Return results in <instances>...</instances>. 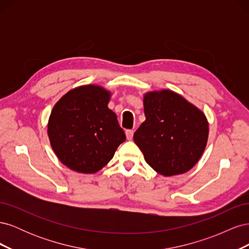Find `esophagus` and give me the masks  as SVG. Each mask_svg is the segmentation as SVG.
Instances as JSON below:
<instances>
[{
    "label": "esophagus",
    "instance_id": "esophagus-1",
    "mask_svg": "<svg viewBox=\"0 0 249 249\" xmlns=\"http://www.w3.org/2000/svg\"><path fill=\"white\" fill-rule=\"evenodd\" d=\"M125 135H126V139L127 140H132L133 135H134V131L133 130H126L125 131Z\"/></svg>",
    "mask_w": 249,
    "mask_h": 249
}]
</instances>
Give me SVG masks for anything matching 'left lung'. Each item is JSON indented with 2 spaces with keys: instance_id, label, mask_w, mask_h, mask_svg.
Instances as JSON below:
<instances>
[{
  "instance_id": "8db88e82",
  "label": "left lung",
  "mask_w": 249,
  "mask_h": 249,
  "mask_svg": "<svg viewBox=\"0 0 249 249\" xmlns=\"http://www.w3.org/2000/svg\"><path fill=\"white\" fill-rule=\"evenodd\" d=\"M143 106L146 119L135 132L134 141L146 163L164 177L189 171L207 146L205 113L169 89L146 92Z\"/></svg>"
}]
</instances>
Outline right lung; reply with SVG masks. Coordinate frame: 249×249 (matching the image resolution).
<instances>
[{
  "instance_id": "1",
  "label": "right lung",
  "mask_w": 249,
  "mask_h": 249,
  "mask_svg": "<svg viewBox=\"0 0 249 249\" xmlns=\"http://www.w3.org/2000/svg\"><path fill=\"white\" fill-rule=\"evenodd\" d=\"M111 92L99 85L70 90L53 108L48 136L57 158L79 173H95L125 141L117 116L108 108Z\"/></svg>"
}]
</instances>
